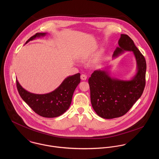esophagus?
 <instances>
[{
	"label": "esophagus",
	"mask_w": 159,
	"mask_h": 159,
	"mask_svg": "<svg viewBox=\"0 0 159 159\" xmlns=\"http://www.w3.org/2000/svg\"><path fill=\"white\" fill-rule=\"evenodd\" d=\"M81 80L85 81V80H86V79H87V76H86V75H84V74H82V75H81Z\"/></svg>",
	"instance_id": "34e87169"
}]
</instances>
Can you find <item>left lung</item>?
I'll list each match as a JSON object with an SVG mask.
<instances>
[{"label": "left lung", "instance_id": "left-lung-1", "mask_svg": "<svg viewBox=\"0 0 159 159\" xmlns=\"http://www.w3.org/2000/svg\"><path fill=\"white\" fill-rule=\"evenodd\" d=\"M119 47L114 52V57L125 51H133L136 59L137 73L129 81L113 78L107 70H95L88 82L91 102L94 111L104 119L124 116L141 96L146 84V62L144 57L130 37L121 34Z\"/></svg>", "mask_w": 159, "mask_h": 159}]
</instances>
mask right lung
<instances>
[{
  "label": "right lung",
  "mask_w": 159,
  "mask_h": 159,
  "mask_svg": "<svg viewBox=\"0 0 159 159\" xmlns=\"http://www.w3.org/2000/svg\"><path fill=\"white\" fill-rule=\"evenodd\" d=\"M46 34V33H37L25 44ZM80 81V73L69 76L56 89L46 94H35L25 90L17 80L16 86L21 97L35 113L44 117H56L68 110L73 92Z\"/></svg>",
  "instance_id": "add662e5"
}]
</instances>
